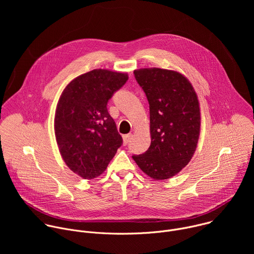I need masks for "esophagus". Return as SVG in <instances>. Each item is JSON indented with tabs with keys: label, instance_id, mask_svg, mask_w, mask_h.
Returning <instances> with one entry per match:
<instances>
[{
	"label": "esophagus",
	"instance_id": "obj_1",
	"mask_svg": "<svg viewBox=\"0 0 254 254\" xmlns=\"http://www.w3.org/2000/svg\"><path fill=\"white\" fill-rule=\"evenodd\" d=\"M131 138H132V134H131V133H128V134L124 135V143H125V144H127V143L130 141Z\"/></svg>",
	"mask_w": 254,
	"mask_h": 254
}]
</instances>
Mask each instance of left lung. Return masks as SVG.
I'll list each match as a JSON object with an SVG mask.
<instances>
[{
	"label": "left lung",
	"instance_id": "left-lung-1",
	"mask_svg": "<svg viewBox=\"0 0 254 254\" xmlns=\"http://www.w3.org/2000/svg\"><path fill=\"white\" fill-rule=\"evenodd\" d=\"M136 82L150 104L151 146L132 159L155 180L178 174L192 159L200 133V108L189 80L179 72L143 68L134 70Z\"/></svg>",
	"mask_w": 254,
	"mask_h": 254
}]
</instances>
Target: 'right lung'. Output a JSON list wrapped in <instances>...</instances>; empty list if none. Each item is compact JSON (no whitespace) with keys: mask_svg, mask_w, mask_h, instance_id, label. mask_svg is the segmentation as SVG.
<instances>
[{"mask_svg":"<svg viewBox=\"0 0 254 254\" xmlns=\"http://www.w3.org/2000/svg\"><path fill=\"white\" fill-rule=\"evenodd\" d=\"M127 79L126 73L94 69L72 80L60 96L54 123L59 152L84 179L102 174L123 144L107 102Z\"/></svg>","mask_w":254,"mask_h":254,"instance_id":"right-lung-1","label":"right lung"}]
</instances>
